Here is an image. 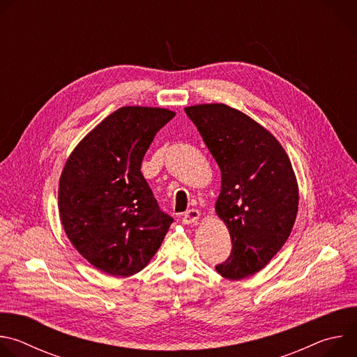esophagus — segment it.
I'll return each instance as SVG.
<instances>
[{"mask_svg":"<svg viewBox=\"0 0 357 357\" xmlns=\"http://www.w3.org/2000/svg\"><path fill=\"white\" fill-rule=\"evenodd\" d=\"M199 218H200V212H199L197 209H189V211L183 215L182 222H183L185 225H192V223H196V222L199 220Z\"/></svg>","mask_w":357,"mask_h":357,"instance_id":"34e87169","label":"esophagus"}]
</instances>
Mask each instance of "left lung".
<instances>
[{"label":"left lung","instance_id":"obj_1","mask_svg":"<svg viewBox=\"0 0 357 357\" xmlns=\"http://www.w3.org/2000/svg\"><path fill=\"white\" fill-rule=\"evenodd\" d=\"M222 172L216 213L226 223L230 257L216 271L230 280L259 273L287 241L298 212L288 155L259 123L226 105L185 109Z\"/></svg>","mask_w":357,"mask_h":357}]
</instances>
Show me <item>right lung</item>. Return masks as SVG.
Listing matches in <instances>:
<instances>
[{"label": "right lung", "mask_w": 357, "mask_h": 357, "mask_svg": "<svg viewBox=\"0 0 357 357\" xmlns=\"http://www.w3.org/2000/svg\"><path fill=\"white\" fill-rule=\"evenodd\" d=\"M174 116L157 107L119 109L82 139L63 168V229L100 271L116 277L141 271L174 222L141 174L146 149Z\"/></svg>", "instance_id": "1"}]
</instances>
